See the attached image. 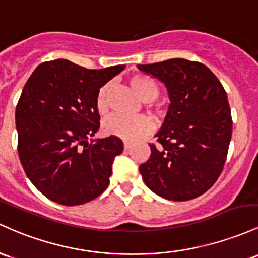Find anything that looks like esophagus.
Wrapping results in <instances>:
<instances>
[{
    "mask_svg": "<svg viewBox=\"0 0 258 258\" xmlns=\"http://www.w3.org/2000/svg\"><path fill=\"white\" fill-rule=\"evenodd\" d=\"M132 147V144L129 141H124V150H129Z\"/></svg>",
    "mask_w": 258,
    "mask_h": 258,
    "instance_id": "esophagus-1",
    "label": "esophagus"
}]
</instances>
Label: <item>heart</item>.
<instances>
[{
    "instance_id": "heart-1",
    "label": "heart",
    "mask_w": 258,
    "mask_h": 258,
    "mask_svg": "<svg viewBox=\"0 0 258 258\" xmlns=\"http://www.w3.org/2000/svg\"><path fill=\"white\" fill-rule=\"evenodd\" d=\"M133 90L143 101H153L158 96V88L150 78L145 75H134L129 80ZM109 85L101 86L96 95V108L100 113H105L107 111V96H108ZM153 129V121L146 115H138V117H124L120 114H113L108 119L105 120L102 130L106 135H112L123 139V140L134 141L145 137Z\"/></svg>"
}]
</instances>
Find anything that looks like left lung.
I'll return each mask as SVG.
<instances>
[{
  "label": "left lung",
  "instance_id": "left-lung-1",
  "mask_svg": "<svg viewBox=\"0 0 258 258\" xmlns=\"http://www.w3.org/2000/svg\"><path fill=\"white\" fill-rule=\"evenodd\" d=\"M166 85L170 105L139 167L145 184L161 198L189 201L205 194L221 175L233 120L227 92L206 66L184 58L138 64Z\"/></svg>",
  "mask_w": 258,
  "mask_h": 258
}]
</instances>
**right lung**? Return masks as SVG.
<instances>
[{
	"mask_svg": "<svg viewBox=\"0 0 258 258\" xmlns=\"http://www.w3.org/2000/svg\"><path fill=\"white\" fill-rule=\"evenodd\" d=\"M125 66L86 69L67 59L37 66L16 108L18 153L28 178L47 199L78 206L107 189L119 138L91 140L100 128L96 95Z\"/></svg>",
	"mask_w": 258,
	"mask_h": 258,
	"instance_id": "1",
	"label": "right lung"
}]
</instances>
